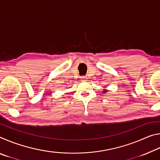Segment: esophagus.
Masks as SVG:
<instances>
[{
	"label": "esophagus",
	"mask_w": 160,
	"mask_h": 160,
	"mask_svg": "<svg viewBox=\"0 0 160 160\" xmlns=\"http://www.w3.org/2000/svg\"><path fill=\"white\" fill-rule=\"evenodd\" d=\"M87 80H88V78H87L86 76L81 77V80H82V81H86Z\"/></svg>",
	"instance_id": "obj_1"
}]
</instances>
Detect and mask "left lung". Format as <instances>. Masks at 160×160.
I'll return each instance as SVG.
<instances>
[{
	"label": "left lung",
	"mask_w": 160,
	"mask_h": 160,
	"mask_svg": "<svg viewBox=\"0 0 160 160\" xmlns=\"http://www.w3.org/2000/svg\"><path fill=\"white\" fill-rule=\"evenodd\" d=\"M102 92H103V93L105 94V93H106V92H108V90H107V89H104V90H103Z\"/></svg>",
	"instance_id": "8db88e82"
}]
</instances>
